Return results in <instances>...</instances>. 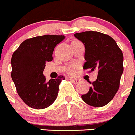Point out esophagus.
I'll use <instances>...</instances> for the list:
<instances>
[{"mask_svg": "<svg viewBox=\"0 0 135 135\" xmlns=\"http://www.w3.org/2000/svg\"><path fill=\"white\" fill-rule=\"evenodd\" d=\"M69 79L72 82V83H74V84H77V83H79V82H80V79H78L70 78Z\"/></svg>", "mask_w": 135, "mask_h": 135, "instance_id": "34e87169", "label": "esophagus"}]
</instances>
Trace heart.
I'll use <instances>...</instances> for the list:
<instances>
[{"label":"heart","mask_w":135,"mask_h":135,"mask_svg":"<svg viewBox=\"0 0 135 135\" xmlns=\"http://www.w3.org/2000/svg\"><path fill=\"white\" fill-rule=\"evenodd\" d=\"M75 66H74V67H72V68H71V69H70L69 70V74H74V69H75Z\"/></svg>","instance_id":"obj_1"}]
</instances>
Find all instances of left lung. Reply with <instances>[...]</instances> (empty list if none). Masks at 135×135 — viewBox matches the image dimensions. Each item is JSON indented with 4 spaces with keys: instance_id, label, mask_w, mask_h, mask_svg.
Listing matches in <instances>:
<instances>
[{
    "instance_id": "left-lung-1",
    "label": "left lung",
    "mask_w": 135,
    "mask_h": 135,
    "mask_svg": "<svg viewBox=\"0 0 135 135\" xmlns=\"http://www.w3.org/2000/svg\"><path fill=\"white\" fill-rule=\"evenodd\" d=\"M84 44V70H98L95 81L88 93L81 96L83 101L93 107H101L109 103L119 88L123 73V55L116 42L109 35L94 31L74 34Z\"/></svg>"
}]
</instances>
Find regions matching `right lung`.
<instances>
[{
    "mask_svg": "<svg viewBox=\"0 0 135 135\" xmlns=\"http://www.w3.org/2000/svg\"><path fill=\"white\" fill-rule=\"evenodd\" d=\"M64 35H45L23 41L11 58V77L17 92L31 108L43 109L52 104L58 94L63 76L46 81L43 74L46 61L52 60V53Z\"/></svg>",
    "mask_w": 135,
    "mask_h": 135,
    "instance_id": "obj_1",
    "label": "right lung"
}]
</instances>
